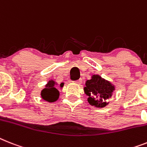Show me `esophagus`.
Listing matches in <instances>:
<instances>
[{
	"instance_id": "34e87169",
	"label": "esophagus",
	"mask_w": 147,
	"mask_h": 147,
	"mask_svg": "<svg viewBox=\"0 0 147 147\" xmlns=\"http://www.w3.org/2000/svg\"><path fill=\"white\" fill-rule=\"evenodd\" d=\"M75 83H76V84H81L82 82V79H80V80H77L75 81Z\"/></svg>"
}]
</instances>
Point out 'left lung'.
<instances>
[{"label":"left lung","instance_id":"1","mask_svg":"<svg viewBox=\"0 0 147 147\" xmlns=\"http://www.w3.org/2000/svg\"><path fill=\"white\" fill-rule=\"evenodd\" d=\"M90 105L98 108H103L109 104V100L113 97L116 86L112 82L102 78L100 75L93 74L90 80L86 81L83 88Z\"/></svg>","mask_w":147,"mask_h":147}]
</instances>
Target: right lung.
<instances>
[{
    "label": "right lung",
    "mask_w": 147,
    "mask_h": 147,
    "mask_svg": "<svg viewBox=\"0 0 147 147\" xmlns=\"http://www.w3.org/2000/svg\"><path fill=\"white\" fill-rule=\"evenodd\" d=\"M58 82L51 79L48 81L47 84L45 85V88L41 91L40 96L42 99L47 102L52 103L56 101L59 98V91L58 90ZM64 86V83L61 82L60 84V88H62Z\"/></svg>",
    "instance_id": "add662e5"
}]
</instances>
